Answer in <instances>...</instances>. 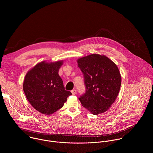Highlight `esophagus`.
<instances>
[{
  "label": "esophagus",
  "instance_id": "obj_1",
  "mask_svg": "<svg viewBox=\"0 0 153 153\" xmlns=\"http://www.w3.org/2000/svg\"><path fill=\"white\" fill-rule=\"evenodd\" d=\"M71 93H72L73 95H75L76 94V90H73L71 91Z\"/></svg>",
  "mask_w": 153,
  "mask_h": 153
}]
</instances>
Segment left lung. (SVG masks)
<instances>
[{
	"label": "left lung",
	"instance_id": "left-lung-1",
	"mask_svg": "<svg viewBox=\"0 0 153 153\" xmlns=\"http://www.w3.org/2000/svg\"><path fill=\"white\" fill-rule=\"evenodd\" d=\"M84 75L86 93L79 100L91 113L108 111L115 102L121 86V75L116 64L105 55L91 54L77 60Z\"/></svg>",
	"mask_w": 153,
	"mask_h": 153
}]
</instances>
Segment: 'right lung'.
Here are the masks:
<instances>
[{
    "instance_id": "1",
    "label": "right lung",
    "mask_w": 153,
    "mask_h": 153,
    "mask_svg": "<svg viewBox=\"0 0 153 153\" xmlns=\"http://www.w3.org/2000/svg\"><path fill=\"white\" fill-rule=\"evenodd\" d=\"M63 60L37 63L26 74L23 89L31 106L43 114L50 115L60 109L71 93L65 90L59 70Z\"/></svg>"
}]
</instances>
